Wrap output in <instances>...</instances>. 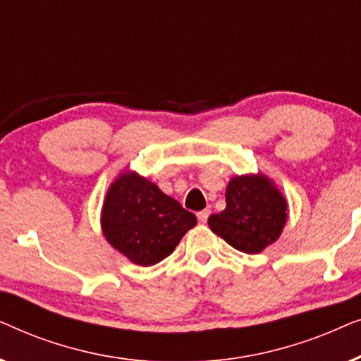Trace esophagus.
Returning a JSON list of instances; mask_svg holds the SVG:
<instances>
[{
    "label": "esophagus",
    "mask_w": 361,
    "mask_h": 361,
    "mask_svg": "<svg viewBox=\"0 0 361 361\" xmlns=\"http://www.w3.org/2000/svg\"><path fill=\"white\" fill-rule=\"evenodd\" d=\"M209 215H210V210H202L197 214V219H199L200 224H205V221L209 220Z\"/></svg>",
    "instance_id": "34e87169"
}]
</instances>
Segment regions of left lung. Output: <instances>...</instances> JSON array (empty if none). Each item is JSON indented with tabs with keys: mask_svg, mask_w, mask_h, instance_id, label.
Listing matches in <instances>:
<instances>
[{
	"mask_svg": "<svg viewBox=\"0 0 361 361\" xmlns=\"http://www.w3.org/2000/svg\"><path fill=\"white\" fill-rule=\"evenodd\" d=\"M226 207L209 216V226L235 250L261 253L283 233L288 220V200L264 174H245L230 179Z\"/></svg>",
	"mask_w": 361,
	"mask_h": 361,
	"instance_id": "1",
	"label": "left lung"
}]
</instances>
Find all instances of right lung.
I'll return each mask as SVG.
<instances>
[{"label": "right lung", "instance_id": "obj_1", "mask_svg": "<svg viewBox=\"0 0 361 361\" xmlns=\"http://www.w3.org/2000/svg\"><path fill=\"white\" fill-rule=\"evenodd\" d=\"M100 221L108 243L137 266L167 258L197 225L192 212L135 171L121 172L108 187Z\"/></svg>", "mask_w": 361, "mask_h": 361}]
</instances>
